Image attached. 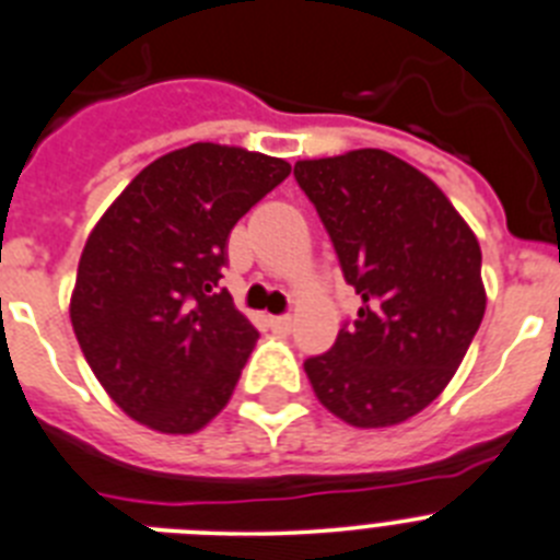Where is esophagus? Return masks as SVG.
<instances>
[{
	"label": "esophagus",
	"mask_w": 560,
	"mask_h": 560,
	"mask_svg": "<svg viewBox=\"0 0 560 560\" xmlns=\"http://www.w3.org/2000/svg\"><path fill=\"white\" fill-rule=\"evenodd\" d=\"M269 323H271V328L277 330V334H289V330H291V316H271Z\"/></svg>",
	"instance_id": "obj_1"
}]
</instances>
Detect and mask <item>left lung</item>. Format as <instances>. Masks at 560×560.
<instances>
[{
    "label": "left lung",
    "mask_w": 560,
    "mask_h": 560,
    "mask_svg": "<svg viewBox=\"0 0 560 560\" xmlns=\"http://www.w3.org/2000/svg\"><path fill=\"white\" fill-rule=\"evenodd\" d=\"M361 296L334 348L305 361L325 409L381 429L427 409L485 314L477 235L429 176L378 148L294 165Z\"/></svg>",
    "instance_id": "8db88e82"
}]
</instances>
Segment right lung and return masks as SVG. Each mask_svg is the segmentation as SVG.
<instances>
[{
	"label": "right lung",
	"instance_id": "obj_1",
	"mask_svg": "<svg viewBox=\"0 0 560 560\" xmlns=\"http://www.w3.org/2000/svg\"><path fill=\"white\" fill-rule=\"evenodd\" d=\"M289 173L266 153L192 142L142 167L103 212L69 316L89 368L128 418L192 434L226 407L257 341L219 285L226 241Z\"/></svg>",
	"mask_w": 560,
	"mask_h": 560
}]
</instances>
